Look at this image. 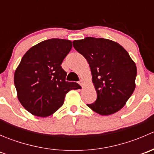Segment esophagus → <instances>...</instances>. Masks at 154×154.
Returning a JSON list of instances; mask_svg holds the SVG:
<instances>
[{
	"label": "esophagus",
	"instance_id": "obj_1",
	"mask_svg": "<svg viewBox=\"0 0 154 154\" xmlns=\"http://www.w3.org/2000/svg\"><path fill=\"white\" fill-rule=\"evenodd\" d=\"M79 84L80 85V86H83V81H82V80H80V82H79Z\"/></svg>",
	"mask_w": 154,
	"mask_h": 154
}]
</instances>
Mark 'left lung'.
Segmentation results:
<instances>
[{
  "label": "left lung",
  "instance_id": "1",
  "mask_svg": "<svg viewBox=\"0 0 154 154\" xmlns=\"http://www.w3.org/2000/svg\"><path fill=\"white\" fill-rule=\"evenodd\" d=\"M91 68L97 99L87 104L102 116L119 111L134 91L137 70L127 51L115 42L86 37L73 42Z\"/></svg>",
  "mask_w": 154,
  "mask_h": 154
}]
</instances>
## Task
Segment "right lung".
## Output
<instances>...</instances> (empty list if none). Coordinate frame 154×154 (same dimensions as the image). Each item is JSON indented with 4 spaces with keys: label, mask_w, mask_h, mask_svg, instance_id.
<instances>
[{
    "label": "right lung",
    "mask_w": 154,
    "mask_h": 154,
    "mask_svg": "<svg viewBox=\"0 0 154 154\" xmlns=\"http://www.w3.org/2000/svg\"><path fill=\"white\" fill-rule=\"evenodd\" d=\"M72 48L69 40L51 38L38 43L22 57L14 75L18 98L26 110L47 117L64 103L66 94L80 85L66 80L61 65Z\"/></svg>",
    "instance_id": "right-lung-1"
}]
</instances>
